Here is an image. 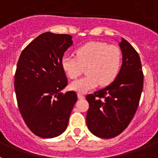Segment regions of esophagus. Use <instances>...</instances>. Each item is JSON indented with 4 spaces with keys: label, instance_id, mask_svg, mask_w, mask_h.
<instances>
[{
    "label": "esophagus",
    "instance_id": "obj_1",
    "mask_svg": "<svg viewBox=\"0 0 158 158\" xmlns=\"http://www.w3.org/2000/svg\"><path fill=\"white\" fill-rule=\"evenodd\" d=\"M77 97H78V99H84V98H85L84 95L81 94V93H77Z\"/></svg>",
    "mask_w": 158,
    "mask_h": 158
}]
</instances>
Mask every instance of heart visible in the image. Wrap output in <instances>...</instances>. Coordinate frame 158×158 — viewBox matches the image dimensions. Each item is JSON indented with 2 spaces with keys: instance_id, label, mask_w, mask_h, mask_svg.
I'll list each match as a JSON object with an SVG mask.
<instances>
[{
  "instance_id": "heart-1",
  "label": "heart",
  "mask_w": 158,
  "mask_h": 158,
  "mask_svg": "<svg viewBox=\"0 0 158 158\" xmlns=\"http://www.w3.org/2000/svg\"><path fill=\"white\" fill-rule=\"evenodd\" d=\"M76 57L64 55L61 65L68 77L75 79L85 68V75L70 84V89L85 93L100 85L107 86L118 76L122 65V52L118 47L104 42H90L75 51Z\"/></svg>"
}]
</instances>
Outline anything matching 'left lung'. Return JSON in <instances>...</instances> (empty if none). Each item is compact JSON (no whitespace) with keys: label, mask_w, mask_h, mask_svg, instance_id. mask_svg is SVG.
Listing matches in <instances>:
<instances>
[{"label":"left lung","mask_w":158,"mask_h":158,"mask_svg":"<svg viewBox=\"0 0 158 158\" xmlns=\"http://www.w3.org/2000/svg\"><path fill=\"white\" fill-rule=\"evenodd\" d=\"M123 63L118 76L104 89L89 94L86 123L89 131L102 139H111L127 127L139 107L143 88L139 55L122 39L119 43Z\"/></svg>","instance_id":"8db88e82"}]
</instances>
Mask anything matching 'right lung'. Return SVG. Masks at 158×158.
<instances>
[{
	"label": "right lung",
	"mask_w": 158,
	"mask_h": 158,
	"mask_svg": "<svg viewBox=\"0 0 158 158\" xmlns=\"http://www.w3.org/2000/svg\"><path fill=\"white\" fill-rule=\"evenodd\" d=\"M72 36L45 32L22 51L14 87L18 107L31 132L44 139L62 134L77 100L73 91L62 93L68 81L61 65Z\"/></svg>",
	"instance_id": "1"
}]
</instances>
